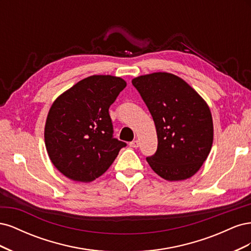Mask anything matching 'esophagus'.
<instances>
[{
  "label": "esophagus",
  "instance_id": "1",
  "mask_svg": "<svg viewBox=\"0 0 251 251\" xmlns=\"http://www.w3.org/2000/svg\"><path fill=\"white\" fill-rule=\"evenodd\" d=\"M130 147L137 149V148L139 147V141H138V140H133V141H131V142H130Z\"/></svg>",
  "mask_w": 251,
  "mask_h": 251
}]
</instances>
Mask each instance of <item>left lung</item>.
<instances>
[{"label":"left lung","instance_id":"left-lung-1","mask_svg":"<svg viewBox=\"0 0 251 251\" xmlns=\"http://www.w3.org/2000/svg\"><path fill=\"white\" fill-rule=\"evenodd\" d=\"M155 123L158 147L147 161L168 181L191 178L206 160L214 140L207 103L176 75L156 72L132 80Z\"/></svg>","mask_w":251,"mask_h":251}]
</instances>
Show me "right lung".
<instances>
[{
	"instance_id": "add662e5",
	"label": "right lung",
	"mask_w": 251,
	"mask_h": 251,
	"mask_svg": "<svg viewBox=\"0 0 251 251\" xmlns=\"http://www.w3.org/2000/svg\"><path fill=\"white\" fill-rule=\"evenodd\" d=\"M126 87L120 77L92 75L58 96L49 110L45 144L53 165L73 181L107 171L126 143L113 137L110 105Z\"/></svg>"
}]
</instances>
